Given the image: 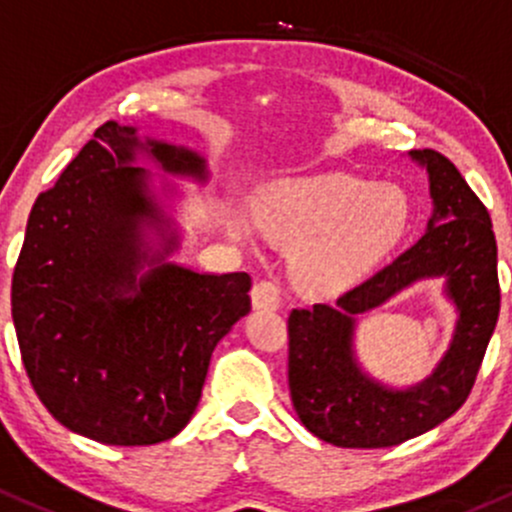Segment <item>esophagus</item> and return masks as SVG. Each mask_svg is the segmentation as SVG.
Instances as JSON below:
<instances>
[{
    "mask_svg": "<svg viewBox=\"0 0 512 512\" xmlns=\"http://www.w3.org/2000/svg\"><path fill=\"white\" fill-rule=\"evenodd\" d=\"M251 305L254 310H278L280 307V290L271 280H261L251 290Z\"/></svg>",
    "mask_w": 512,
    "mask_h": 512,
    "instance_id": "1",
    "label": "esophagus"
}]
</instances>
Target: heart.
Returning <instances> with one entry per match:
<instances>
[{"label":"heart","mask_w":512,"mask_h":512,"mask_svg":"<svg viewBox=\"0 0 512 512\" xmlns=\"http://www.w3.org/2000/svg\"><path fill=\"white\" fill-rule=\"evenodd\" d=\"M256 227L290 251V278L302 293L339 295L364 280L408 234L412 207L403 188L320 173L263 185L251 202ZM254 222L229 214V232L251 241Z\"/></svg>","instance_id":"heart-1"}]
</instances>
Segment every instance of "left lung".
<instances>
[{
    "mask_svg": "<svg viewBox=\"0 0 512 512\" xmlns=\"http://www.w3.org/2000/svg\"><path fill=\"white\" fill-rule=\"evenodd\" d=\"M408 156L427 170L432 197L420 241L337 305L293 310L288 317L293 408L307 430L334 447H395L452 417L469 398L498 322V246L488 210L442 153L425 148ZM434 277L443 280L457 312L448 351L420 384L388 387L358 361V317Z\"/></svg>",
    "mask_w": 512,
    "mask_h": 512,
    "instance_id": "obj_1",
    "label": "left lung"
}]
</instances>
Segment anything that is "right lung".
Listing matches in <instances>:
<instances>
[{"label": "right lung", "instance_id": "right-lung-1", "mask_svg": "<svg viewBox=\"0 0 512 512\" xmlns=\"http://www.w3.org/2000/svg\"><path fill=\"white\" fill-rule=\"evenodd\" d=\"M210 183L205 156L102 124L29 214L12 317L41 403L112 447L175 437L200 403L212 351L251 310L249 273L175 263L178 183Z\"/></svg>", "mask_w": 512, "mask_h": 512}]
</instances>
